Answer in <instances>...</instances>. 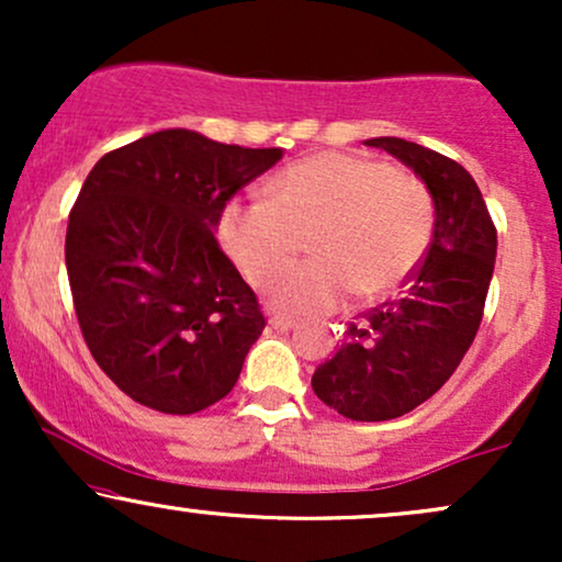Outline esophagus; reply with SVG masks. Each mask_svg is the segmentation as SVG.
<instances>
[{"label":"esophagus","mask_w":562,"mask_h":562,"mask_svg":"<svg viewBox=\"0 0 562 562\" xmlns=\"http://www.w3.org/2000/svg\"><path fill=\"white\" fill-rule=\"evenodd\" d=\"M269 325H272L277 333H288V330H293V327H295V319L282 317V314H274V317L269 319Z\"/></svg>","instance_id":"1"}]
</instances>
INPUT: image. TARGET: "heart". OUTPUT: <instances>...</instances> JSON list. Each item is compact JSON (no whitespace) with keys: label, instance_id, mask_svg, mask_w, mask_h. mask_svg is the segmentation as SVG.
I'll return each instance as SVG.
<instances>
[{"label":"heart","instance_id":"1","mask_svg":"<svg viewBox=\"0 0 562 562\" xmlns=\"http://www.w3.org/2000/svg\"><path fill=\"white\" fill-rule=\"evenodd\" d=\"M436 227L434 195L423 179L378 158L327 150L295 160L269 182V198H232L216 218V237L250 282L300 249L318 256L272 278L267 299L277 312L327 314L348 295L372 303L406 285Z\"/></svg>","mask_w":562,"mask_h":562}]
</instances>
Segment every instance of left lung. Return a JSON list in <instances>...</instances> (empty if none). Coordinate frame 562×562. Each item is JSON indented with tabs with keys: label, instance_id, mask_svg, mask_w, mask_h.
Wrapping results in <instances>:
<instances>
[{
	"label": "left lung",
	"instance_id": "8db88e82",
	"mask_svg": "<svg viewBox=\"0 0 562 562\" xmlns=\"http://www.w3.org/2000/svg\"><path fill=\"white\" fill-rule=\"evenodd\" d=\"M434 195L436 227L404 299L385 301L357 325L312 389L338 415L359 423L402 417L451 378L481 327L496 259V227L475 179L457 160L417 142L375 137Z\"/></svg>",
	"mask_w": 562,
	"mask_h": 562
}]
</instances>
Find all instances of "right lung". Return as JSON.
I'll use <instances>...</instances> for the list:
<instances>
[{
  "label": "right lung",
  "mask_w": 562,
  "mask_h": 562,
  "mask_svg": "<svg viewBox=\"0 0 562 562\" xmlns=\"http://www.w3.org/2000/svg\"><path fill=\"white\" fill-rule=\"evenodd\" d=\"M280 158L164 128L89 171L68 216V282L94 362L134 402L192 415L235 389L267 322L214 229Z\"/></svg>",
  "instance_id": "add662e5"
}]
</instances>
